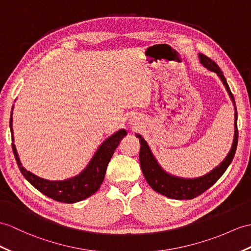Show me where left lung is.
<instances>
[{"label":"left lung","mask_w":251,"mask_h":251,"mask_svg":"<svg viewBox=\"0 0 251 251\" xmlns=\"http://www.w3.org/2000/svg\"><path fill=\"white\" fill-rule=\"evenodd\" d=\"M200 62L203 64V66H205L209 71L216 73L219 78L223 81L226 91H228L230 97L232 98V101L234 102V96H233L230 87L226 83V80L225 75L221 72L219 66L215 63L213 60L209 59L204 54H199ZM236 110V107H235ZM235 136L234 141L232 144V149L228 156L226 157V159L221 162V164L214 169L213 171L207 173L206 176L198 177V178H179L176 176H172L170 174L166 173L160 166L157 164L156 159L151 152L149 145L147 141L140 136L137 135V137L140 139V143H141V148H140V165H141V169L143 172V176L147 179L149 185L152 187L156 192H158L160 195H164L171 199L176 200H189L194 199V198L200 196L203 192L206 191L209 187L217 182L223 176L225 171L226 170L233 160V157L235 155L237 142H238V129H237V112H235Z\"/></svg>","instance_id":"obj_1"}]
</instances>
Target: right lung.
Here are the masks:
<instances>
[{"label": "right lung", "mask_w": 251, "mask_h": 251, "mask_svg": "<svg viewBox=\"0 0 251 251\" xmlns=\"http://www.w3.org/2000/svg\"><path fill=\"white\" fill-rule=\"evenodd\" d=\"M11 115H13V111H11ZM11 115L9 120V125L10 131L13 133V127H11L13 126V124H11L13 123V118H11ZM126 135V130L121 129L118 132H115L113 136L109 137L106 141L99 147L89 166H87L79 176L65 180L44 179L36 176L30 171H26L25 169L22 167L19 160L15 144L13 143L11 145H13V152L17 161V165H18L22 176H25L35 188L39 190L45 196L49 197L55 201L63 203H75L86 199V198H89L90 196L94 195L99 189L101 183L103 182L104 174H106L109 161L111 159L114 151L120 144L121 140Z\"/></svg>", "instance_id": "obj_1"}]
</instances>
